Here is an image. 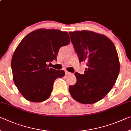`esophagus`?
Listing matches in <instances>:
<instances>
[{"mask_svg":"<svg viewBox=\"0 0 131 131\" xmlns=\"http://www.w3.org/2000/svg\"><path fill=\"white\" fill-rule=\"evenodd\" d=\"M72 73H70V72H68V71H65V75H66V76H68V75H70V74H71Z\"/></svg>","mask_w":131,"mask_h":131,"instance_id":"34e87169","label":"esophagus"}]
</instances>
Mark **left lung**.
Segmentation results:
<instances>
[{
	"mask_svg": "<svg viewBox=\"0 0 131 131\" xmlns=\"http://www.w3.org/2000/svg\"><path fill=\"white\" fill-rule=\"evenodd\" d=\"M80 62H87L84 74L74 73L77 82L69 87L73 99L93 104L103 99L115 84L120 65L117 49L106 36L90 31L69 32Z\"/></svg>",
	"mask_w": 131,
	"mask_h": 131,
	"instance_id": "left-lung-1",
	"label": "left lung"
}]
</instances>
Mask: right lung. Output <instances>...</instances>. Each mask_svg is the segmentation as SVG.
<instances>
[{
	"label": "right lung",
	"mask_w": 131,
	"mask_h": 131,
	"mask_svg": "<svg viewBox=\"0 0 131 131\" xmlns=\"http://www.w3.org/2000/svg\"><path fill=\"white\" fill-rule=\"evenodd\" d=\"M68 33L55 29H38L22 39L13 55L11 67L13 80L25 99L42 102L50 96L56 79L65 76L47 62L57 61L61 47L70 43Z\"/></svg>",
	"instance_id": "add662e5"
}]
</instances>
